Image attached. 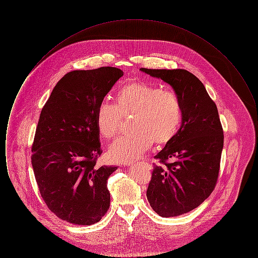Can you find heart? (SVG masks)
<instances>
[{"mask_svg":"<svg viewBox=\"0 0 258 258\" xmlns=\"http://www.w3.org/2000/svg\"><path fill=\"white\" fill-rule=\"evenodd\" d=\"M122 114H133L134 134L123 135L111 145L109 157L115 163H130L151 148L153 141L163 145L177 135L183 112L178 95L145 82H132L120 88L116 103L99 102L96 112L98 133L105 138L119 134Z\"/></svg>","mask_w":258,"mask_h":258,"instance_id":"1","label":"heart"}]
</instances>
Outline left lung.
<instances>
[{
	"mask_svg": "<svg viewBox=\"0 0 258 258\" xmlns=\"http://www.w3.org/2000/svg\"><path fill=\"white\" fill-rule=\"evenodd\" d=\"M168 83L182 105L181 126L155 157L147 198L163 218L197 208L214 190L220 171L223 131L216 103L196 75L185 70L140 69Z\"/></svg>",
	"mask_w": 258,
	"mask_h": 258,
	"instance_id": "obj_1",
	"label": "left lung"
}]
</instances>
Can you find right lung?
Segmentation results:
<instances>
[{"instance_id": "1", "label": "right lung", "mask_w": 258, "mask_h": 258, "mask_svg": "<svg viewBox=\"0 0 258 258\" xmlns=\"http://www.w3.org/2000/svg\"><path fill=\"white\" fill-rule=\"evenodd\" d=\"M123 73L102 67L61 77L40 112L32 165L40 196L62 221L91 225L110 206L107 179L116 166H98L99 102Z\"/></svg>"}]
</instances>
